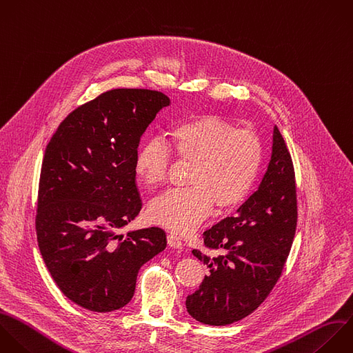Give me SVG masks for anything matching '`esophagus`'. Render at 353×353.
<instances>
[{
    "label": "esophagus",
    "mask_w": 353,
    "mask_h": 353,
    "mask_svg": "<svg viewBox=\"0 0 353 353\" xmlns=\"http://www.w3.org/2000/svg\"><path fill=\"white\" fill-rule=\"evenodd\" d=\"M167 241H168V245H170V247H172V248L182 250V247H183V244H182L181 239H179L176 234H174V233H170V234L167 236Z\"/></svg>",
    "instance_id": "obj_1"
}]
</instances>
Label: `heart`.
Segmentation results:
<instances>
[{
    "mask_svg": "<svg viewBox=\"0 0 353 353\" xmlns=\"http://www.w3.org/2000/svg\"><path fill=\"white\" fill-rule=\"evenodd\" d=\"M172 153L192 163L189 188L170 189L152 200L149 216L175 233L193 230L211 211L240 205L258 178L263 145L254 130H236L219 116H201L176 125L168 137ZM161 139L139 149L135 170L148 186L161 185L168 172L171 151Z\"/></svg>",
    "mask_w": 353,
    "mask_h": 353,
    "instance_id": "1",
    "label": "heart"
}]
</instances>
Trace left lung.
I'll list each match as a JSON object with an SVG mask.
<instances>
[{
  "label": "left lung",
  "mask_w": 353,
  "mask_h": 353,
  "mask_svg": "<svg viewBox=\"0 0 353 353\" xmlns=\"http://www.w3.org/2000/svg\"><path fill=\"white\" fill-rule=\"evenodd\" d=\"M298 219L295 172L277 127L268 170L256 192L232 215L203 233L207 252L193 255L210 268L186 298L197 321L226 325L252 313L270 294L287 262ZM218 250V256L209 252Z\"/></svg>",
  "instance_id": "obj_1"
}]
</instances>
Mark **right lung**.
<instances>
[{"label": "right lung", "mask_w": 353, "mask_h": 353, "mask_svg": "<svg viewBox=\"0 0 353 353\" xmlns=\"http://www.w3.org/2000/svg\"><path fill=\"white\" fill-rule=\"evenodd\" d=\"M170 105L152 90L119 88L74 109L43 159L36 232L43 259L74 303L112 312L135 292L141 266L167 245L165 232L119 233L139 214L135 183L141 138Z\"/></svg>", "instance_id": "obj_1"}]
</instances>
